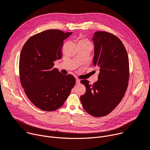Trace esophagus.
Returning a JSON list of instances; mask_svg holds the SVG:
<instances>
[{
  "label": "esophagus",
  "instance_id": "1",
  "mask_svg": "<svg viewBox=\"0 0 150 150\" xmlns=\"http://www.w3.org/2000/svg\"><path fill=\"white\" fill-rule=\"evenodd\" d=\"M76 83L77 84H79V83H80V79H76Z\"/></svg>",
  "mask_w": 150,
  "mask_h": 150
}]
</instances>
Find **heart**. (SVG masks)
<instances>
[{
    "mask_svg": "<svg viewBox=\"0 0 150 150\" xmlns=\"http://www.w3.org/2000/svg\"><path fill=\"white\" fill-rule=\"evenodd\" d=\"M79 44H90V42L89 40L87 39H85L83 37H79L78 41V45Z\"/></svg>",
    "mask_w": 150,
    "mask_h": 150,
    "instance_id": "1",
    "label": "heart"
}]
</instances>
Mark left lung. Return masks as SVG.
<instances>
[{
  "mask_svg": "<svg viewBox=\"0 0 150 150\" xmlns=\"http://www.w3.org/2000/svg\"><path fill=\"white\" fill-rule=\"evenodd\" d=\"M94 66L99 67L98 80L93 84L83 79L86 92L80 96L85 111L100 117L111 112L123 98L129 79V62L126 50L116 36L106 32H96Z\"/></svg>",
  "mask_w": 150,
  "mask_h": 150,
  "instance_id": "8db88e82",
  "label": "left lung"
}]
</instances>
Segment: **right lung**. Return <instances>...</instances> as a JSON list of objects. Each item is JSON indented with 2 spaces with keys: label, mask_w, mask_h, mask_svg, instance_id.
Here are the masks:
<instances>
[{
  "label": "right lung",
  "mask_w": 150,
  "mask_h": 150,
  "mask_svg": "<svg viewBox=\"0 0 150 150\" xmlns=\"http://www.w3.org/2000/svg\"><path fill=\"white\" fill-rule=\"evenodd\" d=\"M72 32L50 29L31 36L20 56L19 75L26 96L40 110L52 111L60 108L75 84V78L54 67L62 58L63 40Z\"/></svg>",
  "instance_id": "right-lung-1"
}]
</instances>
